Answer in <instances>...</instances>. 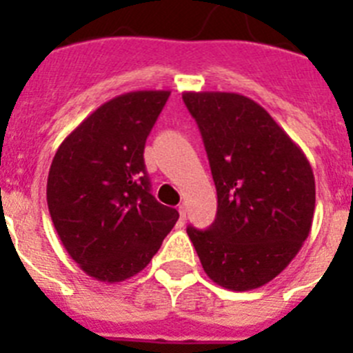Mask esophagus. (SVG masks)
Masks as SVG:
<instances>
[{
	"mask_svg": "<svg viewBox=\"0 0 353 353\" xmlns=\"http://www.w3.org/2000/svg\"><path fill=\"white\" fill-rule=\"evenodd\" d=\"M179 214H180V221H185V207L180 205L179 207Z\"/></svg>",
	"mask_w": 353,
	"mask_h": 353,
	"instance_id": "34e87169",
	"label": "esophagus"
}]
</instances>
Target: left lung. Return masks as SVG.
<instances>
[{"mask_svg":"<svg viewBox=\"0 0 353 353\" xmlns=\"http://www.w3.org/2000/svg\"><path fill=\"white\" fill-rule=\"evenodd\" d=\"M217 191L208 230L187 228L212 281L248 292L272 281L311 232L314 174L304 152L260 104L239 93L185 92Z\"/></svg>","mask_w":353,"mask_h":353,"instance_id":"left-lung-1","label":"left lung"}]
</instances>
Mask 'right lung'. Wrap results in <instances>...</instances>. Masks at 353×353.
<instances>
[{
	"label": "right lung",
	"instance_id": "add662e5",
	"mask_svg": "<svg viewBox=\"0 0 353 353\" xmlns=\"http://www.w3.org/2000/svg\"><path fill=\"white\" fill-rule=\"evenodd\" d=\"M171 92L118 95L84 118L56 150L48 207L70 258L102 283L141 272L179 221L150 194L145 143Z\"/></svg>",
	"mask_w": 353,
	"mask_h": 353
}]
</instances>
